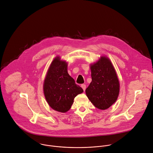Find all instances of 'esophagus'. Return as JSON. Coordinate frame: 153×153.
<instances>
[{"mask_svg":"<svg viewBox=\"0 0 153 153\" xmlns=\"http://www.w3.org/2000/svg\"><path fill=\"white\" fill-rule=\"evenodd\" d=\"M81 87L83 88V91H85V90H86V85L85 84H82Z\"/></svg>","mask_w":153,"mask_h":153,"instance_id":"esophagus-1","label":"esophagus"}]
</instances>
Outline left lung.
<instances>
[{
    "mask_svg": "<svg viewBox=\"0 0 153 153\" xmlns=\"http://www.w3.org/2000/svg\"><path fill=\"white\" fill-rule=\"evenodd\" d=\"M92 81L85 90L86 94L100 110L110 108L117 100L119 82L113 65L108 58L102 57L91 65Z\"/></svg>",
    "mask_w": 153,
    "mask_h": 153,
    "instance_id": "obj_1",
    "label": "left lung"
}]
</instances>
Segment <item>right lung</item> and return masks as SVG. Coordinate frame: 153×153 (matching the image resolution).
Returning a JSON list of instances; mask_svg holds the SVG:
<instances>
[{"label":"right lung","instance_id":"right-lung-1","mask_svg":"<svg viewBox=\"0 0 153 153\" xmlns=\"http://www.w3.org/2000/svg\"><path fill=\"white\" fill-rule=\"evenodd\" d=\"M43 91L48 103L53 110L65 113L71 108L75 97L83 90L68 74L67 63L57 57L47 72Z\"/></svg>","mask_w":153,"mask_h":153}]
</instances>
